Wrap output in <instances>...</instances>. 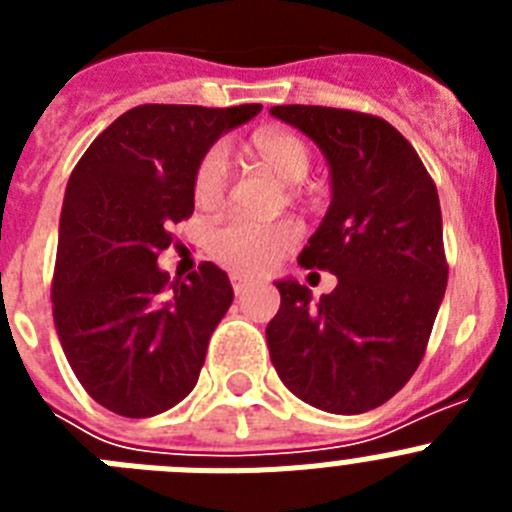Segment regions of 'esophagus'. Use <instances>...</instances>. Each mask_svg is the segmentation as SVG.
Wrapping results in <instances>:
<instances>
[{
	"instance_id": "esophagus-1",
	"label": "esophagus",
	"mask_w": 512,
	"mask_h": 512,
	"mask_svg": "<svg viewBox=\"0 0 512 512\" xmlns=\"http://www.w3.org/2000/svg\"><path fill=\"white\" fill-rule=\"evenodd\" d=\"M230 284H233L235 295H243L248 287H253V279L243 277V274H233V277H230Z\"/></svg>"
}]
</instances>
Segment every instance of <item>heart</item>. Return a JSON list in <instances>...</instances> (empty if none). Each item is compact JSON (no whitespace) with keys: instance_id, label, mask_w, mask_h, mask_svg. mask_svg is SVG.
<instances>
[{"instance_id":"b5f03b06","label":"heart","mask_w":512,"mask_h":512,"mask_svg":"<svg viewBox=\"0 0 512 512\" xmlns=\"http://www.w3.org/2000/svg\"><path fill=\"white\" fill-rule=\"evenodd\" d=\"M253 153L261 164L287 184L305 182L312 169V148L302 135L292 130H261L251 140ZM230 182V153L223 143L207 148L194 169L192 192L200 207L223 205ZM300 225L292 217L279 220H251L228 217L207 235V251L212 259L235 274H264L284 253L300 241Z\"/></svg>"}]
</instances>
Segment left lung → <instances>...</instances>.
I'll use <instances>...</instances> for the list:
<instances>
[{"mask_svg": "<svg viewBox=\"0 0 512 512\" xmlns=\"http://www.w3.org/2000/svg\"><path fill=\"white\" fill-rule=\"evenodd\" d=\"M271 115L328 158L333 200L297 261L338 277L318 302L295 279L277 282L282 305L266 325L271 364L312 408L366 413L415 374L446 292L436 184L382 117L318 104H279Z\"/></svg>", "mask_w": 512, "mask_h": 512, "instance_id": "1", "label": "left lung"}]
</instances>
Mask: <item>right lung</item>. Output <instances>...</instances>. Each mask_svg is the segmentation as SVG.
I'll list each match as a JSON object with an SVG mask.
<instances>
[{"instance_id": "1", "label": "right lung", "mask_w": 512, "mask_h": 512, "mask_svg": "<svg viewBox=\"0 0 512 512\" xmlns=\"http://www.w3.org/2000/svg\"><path fill=\"white\" fill-rule=\"evenodd\" d=\"M261 104H140L94 138L71 171L58 225L53 323L76 379L102 408L151 418L200 379L233 302L212 261L171 282L158 253L194 212L202 153Z\"/></svg>"}]
</instances>
